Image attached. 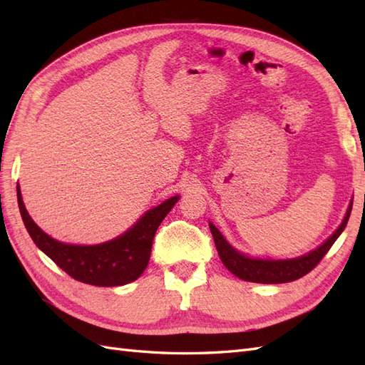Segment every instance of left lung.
<instances>
[{
	"mask_svg": "<svg viewBox=\"0 0 365 365\" xmlns=\"http://www.w3.org/2000/svg\"><path fill=\"white\" fill-rule=\"evenodd\" d=\"M353 202L347 210V214L342 220L341 226L336 229L335 234L330 235L326 243H322L315 251L309 252L294 259H257L249 258L240 252H237L234 247H231L223 235L218 232V229L210 223L211 234L214 237V243L217 247V252L220 255L222 263L226 266L229 272H232L235 277L242 278L245 281H251V283H263V284H278V283H290L301 277L309 274L312 269L317 267L331 245L336 242V238L344 231V227L349 222V217L351 212Z\"/></svg>",
	"mask_w": 365,
	"mask_h": 365,
	"instance_id": "left-lung-1",
	"label": "left lung"
}]
</instances>
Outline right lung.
<instances>
[{
    "label": "right lung",
    "instance_id": "obj_1",
    "mask_svg": "<svg viewBox=\"0 0 365 365\" xmlns=\"http://www.w3.org/2000/svg\"><path fill=\"white\" fill-rule=\"evenodd\" d=\"M16 194L24 226L41 251L71 278L101 287L123 286L142 275L150 262L154 234L166 214L179 200V195H174L153 207L130 231L111 242L95 246H76L56 242L55 238L41 231L26 210L19 186Z\"/></svg>",
    "mask_w": 365,
    "mask_h": 365
}]
</instances>
